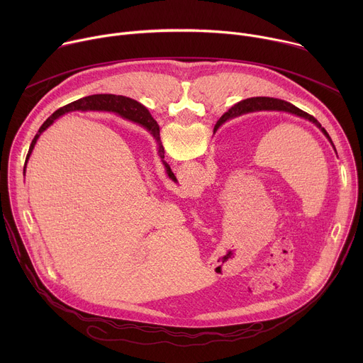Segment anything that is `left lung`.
Masks as SVG:
<instances>
[{
  "mask_svg": "<svg viewBox=\"0 0 363 363\" xmlns=\"http://www.w3.org/2000/svg\"><path fill=\"white\" fill-rule=\"evenodd\" d=\"M136 101V100H135ZM258 111H279V112H289L291 115H296V116H300L303 119H307L312 123H315L322 132L323 135L329 139V142L333 145L329 133L326 132L325 128H322V125L318 122V119H315L312 115H308L306 112H303L301 109L296 108L294 105H291V103L286 101V100H281V99H274V97H251V99H245V100H241L238 101L237 105H234L228 112H225L223 116H221V122L220 123H224L225 121L228 119H233V118H237V116H241L244 113H250V112H258ZM135 119H136V123L142 125L143 128H146L150 135L157 139L158 142V146H160V155L162 153L164 150V146L161 145V138H160V125L157 123V121H155L152 118V115L149 113V111L140 105L139 101H136V111H135ZM335 147V146H333ZM336 150V149H335Z\"/></svg>",
  "mask_w": 363,
  "mask_h": 363,
  "instance_id": "obj_1",
  "label": "left lung"
}]
</instances>
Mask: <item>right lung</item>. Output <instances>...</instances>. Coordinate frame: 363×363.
<instances>
[{
    "mask_svg": "<svg viewBox=\"0 0 363 363\" xmlns=\"http://www.w3.org/2000/svg\"><path fill=\"white\" fill-rule=\"evenodd\" d=\"M73 111H108V112H115L118 115H121L122 118L125 119H129L132 122H136L135 119V111H136V101L133 99H129V97H125V96H116V94H93V96H87V97H83V99H79L73 103H69V105L60 108L59 111H56L53 115H51L43 125L41 128L38 129V133L34 136L31 145H30V149H28V153H27V160H26V165H27V161L30 158V155L34 149V145L37 142V139L40 138V135L53 123L57 118H60L62 115L67 113V112H73ZM164 153L165 150H162V153L160 155L161 160H164ZM164 165H165V169H167V174L168 177L172 179V181H177L174 172L171 171L169 165L162 161ZM24 171H26V167H24Z\"/></svg>",
    "mask_w": 363,
    "mask_h": 363,
    "instance_id": "obj_1",
    "label": "right lung"
}]
</instances>
